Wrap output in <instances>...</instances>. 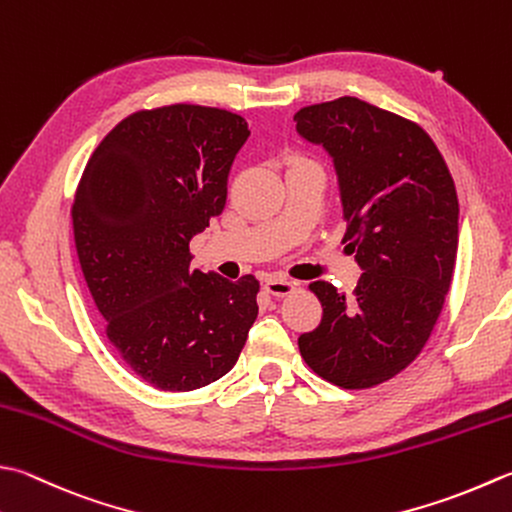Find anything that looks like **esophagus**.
I'll use <instances>...</instances> for the list:
<instances>
[{
  "mask_svg": "<svg viewBox=\"0 0 512 512\" xmlns=\"http://www.w3.org/2000/svg\"><path fill=\"white\" fill-rule=\"evenodd\" d=\"M266 290L275 297H286L295 290V282H290L286 277H268L266 279Z\"/></svg>",
  "mask_w": 512,
  "mask_h": 512,
  "instance_id": "obj_1",
  "label": "esophagus"
}]
</instances>
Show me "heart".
<instances>
[{
  "label": "heart",
  "mask_w": 512,
  "mask_h": 512,
  "mask_svg": "<svg viewBox=\"0 0 512 512\" xmlns=\"http://www.w3.org/2000/svg\"><path fill=\"white\" fill-rule=\"evenodd\" d=\"M299 164H313V162H308V159H304V157H295L293 166H299Z\"/></svg>",
  "instance_id": "obj_1"
}]
</instances>
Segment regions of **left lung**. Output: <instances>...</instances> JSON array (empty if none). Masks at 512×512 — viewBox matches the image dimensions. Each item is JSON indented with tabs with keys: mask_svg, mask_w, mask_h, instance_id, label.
I'll return each mask as SVG.
<instances>
[{
	"mask_svg": "<svg viewBox=\"0 0 512 512\" xmlns=\"http://www.w3.org/2000/svg\"><path fill=\"white\" fill-rule=\"evenodd\" d=\"M295 122L333 159L344 244L364 270L353 295L310 284L324 315L299 353L330 384L377 386L422 353L442 313L459 242L453 177L424 128L357 97L306 106Z\"/></svg>",
	"mask_w": 512,
	"mask_h": 512,
	"instance_id": "obj_1",
	"label": "left lung"
}]
</instances>
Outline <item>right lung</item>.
I'll return each instance as SVG.
<instances>
[{
    "mask_svg": "<svg viewBox=\"0 0 512 512\" xmlns=\"http://www.w3.org/2000/svg\"><path fill=\"white\" fill-rule=\"evenodd\" d=\"M248 135L246 119L222 108L139 110L102 139L79 182L75 246L106 337L159 390L224 377L257 319V279L190 270L188 250L222 215Z\"/></svg>",
    "mask_w": 512,
    "mask_h": 512,
    "instance_id": "right-lung-1",
    "label": "right lung"
}]
</instances>
